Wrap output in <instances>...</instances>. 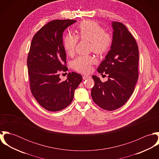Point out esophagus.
<instances>
[{"mask_svg": "<svg viewBox=\"0 0 159 159\" xmlns=\"http://www.w3.org/2000/svg\"><path fill=\"white\" fill-rule=\"evenodd\" d=\"M91 76H89V75H84V76H83V80H86V79H88V78H89Z\"/></svg>", "mask_w": 159, "mask_h": 159, "instance_id": "obj_1", "label": "esophagus"}]
</instances>
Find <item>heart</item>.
Masks as SVG:
<instances>
[{"mask_svg":"<svg viewBox=\"0 0 159 159\" xmlns=\"http://www.w3.org/2000/svg\"><path fill=\"white\" fill-rule=\"evenodd\" d=\"M78 39L90 42V49L97 55H102L110 49L113 38L98 23L86 20L81 23L78 27L77 35L67 34L63 39L64 48L69 56L75 53ZM95 62L92 56H79L72 62V67L76 71L88 73L92 69V65Z\"/></svg>","mask_w":159,"mask_h":159,"instance_id":"heart-1","label":"heart"}]
</instances>
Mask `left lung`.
<instances>
[{
	"label": "left lung",
	"instance_id": "left-lung-1",
	"mask_svg": "<svg viewBox=\"0 0 159 159\" xmlns=\"http://www.w3.org/2000/svg\"><path fill=\"white\" fill-rule=\"evenodd\" d=\"M111 49L97 68L108 75L102 82L93 75L95 84L91 90L93 102L100 108L113 111L123 106L133 93L138 78L139 51L136 40L122 23L113 22Z\"/></svg>",
	"mask_w": 159,
	"mask_h": 159
}]
</instances>
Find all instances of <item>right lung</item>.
<instances>
[{
  "label": "right lung",
  "mask_w": 159,
  "mask_h": 159,
  "mask_svg": "<svg viewBox=\"0 0 159 159\" xmlns=\"http://www.w3.org/2000/svg\"><path fill=\"white\" fill-rule=\"evenodd\" d=\"M73 20H56L43 25L34 36L27 60L30 91L37 102L49 111H61L71 103L75 90L82 81L72 71L61 81V72L67 71L62 35Z\"/></svg>",
  "instance_id": "right-lung-1"
}]
</instances>
